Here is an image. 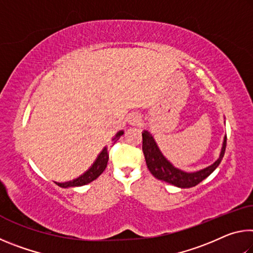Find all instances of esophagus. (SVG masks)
<instances>
[{
    "label": "esophagus",
    "instance_id": "1",
    "mask_svg": "<svg viewBox=\"0 0 253 253\" xmlns=\"http://www.w3.org/2000/svg\"><path fill=\"white\" fill-rule=\"evenodd\" d=\"M140 122H142V118H140V116H138V115H136V114H132L129 117H128V123H129L132 126L139 125Z\"/></svg>",
    "mask_w": 253,
    "mask_h": 253
}]
</instances>
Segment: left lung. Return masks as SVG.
I'll use <instances>...</instances> for the list:
<instances>
[{"label":"left lung","instance_id":"obj_1","mask_svg":"<svg viewBox=\"0 0 253 253\" xmlns=\"http://www.w3.org/2000/svg\"><path fill=\"white\" fill-rule=\"evenodd\" d=\"M142 136L143 152L149 172H151L157 179L165 181L172 184V185L181 188H188L198 185V184L202 182L204 178H207L210 174H212L214 172V169L220 165L222 158L224 156L226 147V136H224L223 145H222L219 158H217L212 165L208 166V168L196 170V172L187 173L174 168V166L166 160L164 155L161 153L156 142L153 138V136L149 134L147 130H144L142 132Z\"/></svg>","mask_w":253,"mask_h":253}]
</instances>
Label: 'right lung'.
<instances>
[{
  "label": "right lung",
  "instance_id": "right-lung-1",
  "mask_svg": "<svg viewBox=\"0 0 253 253\" xmlns=\"http://www.w3.org/2000/svg\"><path fill=\"white\" fill-rule=\"evenodd\" d=\"M123 134H124L123 130L118 131L113 138V142L116 143L117 140L121 138V136ZM108 158H109V153H108V151H107V147H105L104 149H102L99 155H98L97 160L95 161V163H93L91 168L89 169L87 172L81 175V176L72 179V181H69V182H65V183H57V182H55V184H58V186H60V187H65V188L66 187L85 185V184L90 183V182L93 181V179H96L102 172H104L105 169L107 168Z\"/></svg>",
  "mask_w": 253,
  "mask_h": 253
}]
</instances>
